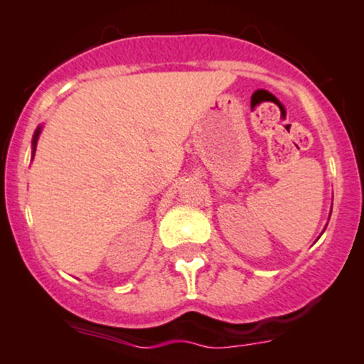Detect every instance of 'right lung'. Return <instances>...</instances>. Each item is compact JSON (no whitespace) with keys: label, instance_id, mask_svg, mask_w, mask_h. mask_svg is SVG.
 Here are the masks:
<instances>
[{"label":"right lung","instance_id":"obj_1","mask_svg":"<svg viewBox=\"0 0 364 364\" xmlns=\"http://www.w3.org/2000/svg\"><path fill=\"white\" fill-rule=\"evenodd\" d=\"M38 136H40V129H36V132H34V137H33V153L36 150V141H38Z\"/></svg>","mask_w":364,"mask_h":364}]
</instances>
